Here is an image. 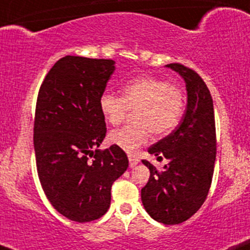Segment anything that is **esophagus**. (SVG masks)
<instances>
[{
    "label": "esophagus",
    "mask_w": 250,
    "mask_h": 250,
    "mask_svg": "<svg viewBox=\"0 0 250 250\" xmlns=\"http://www.w3.org/2000/svg\"><path fill=\"white\" fill-rule=\"evenodd\" d=\"M138 164H139V159L133 158V156H129V166L131 167V168H133V167H135Z\"/></svg>",
    "instance_id": "obj_1"
}]
</instances>
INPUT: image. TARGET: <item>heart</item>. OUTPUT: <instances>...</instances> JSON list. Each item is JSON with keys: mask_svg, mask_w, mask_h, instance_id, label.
I'll return each instance as SVG.
<instances>
[{"mask_svg": "<svg viewBox=\"0 0 250 250\" xmlns=\"http://www.w3.org/2000/svg\"><path fill=\"white\" fill-rule=\"evenodd\" d=\"M104 120L116 125L128 110L135 111L134 127H123L109 134V142L134 155L149 142L150 133L165 136L179 125L185 111V95L179 87L154 77H138L122 87V98L110 92L100 97Z\"/></svg>", "mask_w": 250, "mask_h": 250, "instance_id": "1", "label": "heart"}]
</instances>
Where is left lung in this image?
Returning a JSON list of instances; mask_svg holds the SVG:
<instances>
[{"mask_svg":"<svg viewBox=\"0 0 250 250\" xmlns=\"http://www.w3.org/2000/svg\"><path fill=\"white\" fill-rule=\"evenodd\" d=\"M166 67L185 81L188 104L177 128L148 148L149 154L168 160L163 171L142 160L150 175L141 201L153 219L173 226L188 221L207 199L216 160V127L212 97L201 76L178 62Z\"/></svg>","mask_w":250,"mask_h":250,"instance_id":"obj_1","label":"left lung"}]
</instances>
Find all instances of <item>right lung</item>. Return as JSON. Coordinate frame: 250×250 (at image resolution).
<instances>
[{
    "label": "right lung",
    "instance_id": "1",
    "mask_svg": "<svg viewBox=\"0 0 250 250\" xmlns=\"http://www.w3.org/2000/svg\"><path fill=\"white\" fill-rule=\"evenodd\" d=\"M114 71L111 59L66 56L38 94L33 140L40 184L54 209L79 223L108 211L112 183L128 168L121 148L97 149L106 133L98 102Z\"/></svg>",
    "mask_w": 250,
    "mask_h": 250
}]
</instances>
